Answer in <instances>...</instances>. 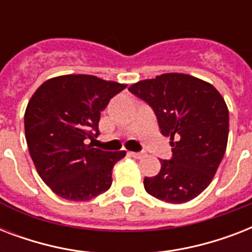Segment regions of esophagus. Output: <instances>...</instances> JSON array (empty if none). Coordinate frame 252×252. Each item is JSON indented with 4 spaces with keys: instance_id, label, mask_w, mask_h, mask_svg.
Here are the masks:
<instances>
[{
    "instance_id": "obj_1",
    "label": "esophagus",
    "mask_w": 252,
    "mask_h": 252,
    "mask_svg": "<svg viewBox=\"0 0 252 252\" xmlns=\"http://www.w3.org/2000/svg\"><path fill=\"white\" fill-rule=\"evenodd\" d=\"M130 156L133 158H137V159H140V158L145 157V153L144 152H130Z\"/></svg>"
}]
</instances>
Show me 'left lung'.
<instances>
[{
  "instance_id": "left-lung-1",
  "label": "left lung",
  "mask_w": 252,
  "mask_h": 252,
  "mask_svg": "<svg viewBox=\"0 0 252 252\" xmlns=\"http://www.w3.org/2000/svg\"><path fill=\"white\" fill-rule=\"evenodd\" d=\"M128 90L145 100L171 140V159H161L156 176H146L149 195L182 204L199 196L213 179L226 150L229 110L213 85L183 73L140 81Z\"/></svg>"
}]
</instances>
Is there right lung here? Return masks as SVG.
Segmentation results:
<instances>
[{
  "instance_id": "1",
  "label": "right lung",
  "mask_w": 252,
  "mask_h": 252,
  "mask_svg": "<svg viewBox=\"0 0 252 252\" xmlns=\"http://www.w3.org/2000/svg\"><path fill=\"white\" fill-rule=\"evenodd\" d=\"M126 85L87 74L45 81L30 99L25 133L37 174L56 195L86 201L112 184V168L126 150L104 152L87 140L98 137L100 112Z\"/></svg>"
}]
</instances>
